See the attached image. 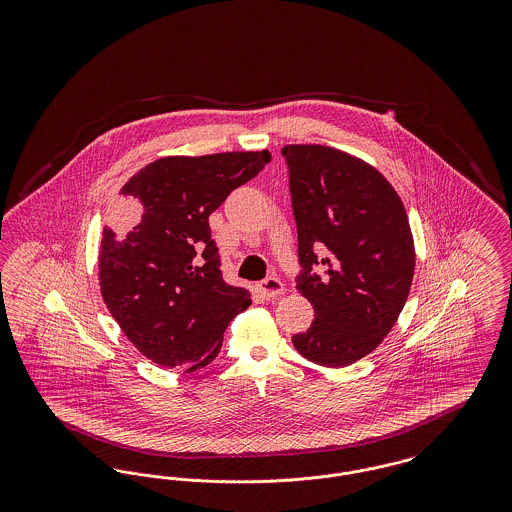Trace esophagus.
Returning <instances> with one entry per match:
<instances>
[{
  "instance_id": "esophagus-1",
  "label": "esophagus",
  "mask_w": 512,
  "mask_h": 512,
  "mask_svg": "<svg viewBox=\"0 0 512 512\" xmlns=\"http://www.w3.org/2000/svg\"><path fill=\"white\" fill-rule=\"evenodd\" d=\"M259 292L263 293L265 297H276V295L284 293V284L276 276H268L259 282Z\"/></svg>"
}]
</instances>
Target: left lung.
Listing matches in <instances>:
<instances>
[{"instance_id":"1","label":"left lung","mask_w":512,"mask_h":512,"mask_svg":"<svg viewBox=\"0 0 512 512\" xmlns=\"http://www.w3.org/2000/svg\"><path fill=\"white\" fill-rule=\"evenodd\" d=\"M297 224V290L315 320L293 347L311 363L347 366L374 351L405 307L414 274L407 211L363 159L317 144L284 146ZM325 268L317 275L312 268Z\"/></svg>"}]
</instances>
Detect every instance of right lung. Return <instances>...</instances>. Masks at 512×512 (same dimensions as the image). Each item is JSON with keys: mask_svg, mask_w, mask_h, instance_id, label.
I'll return each instance as SVG.
<instances>
[{"mask_svg": "<svg viewBox=\"0 0 512 512\" xmlns=\"http://www.w3.org/2000/svg\"><path fill=\"white\" fill-rule=\"evenodd\" d=\"M270 161L263 151L161 157L122 186L117 236L103 228L99 288L124 336L157 365L194 372L222 347L251 293L228 286L209 217Z\"/></svg>", "mask_w": 512, "mask_h": 512, "instance_id": "add662e5", "label": "right lung"}]
</instances>
